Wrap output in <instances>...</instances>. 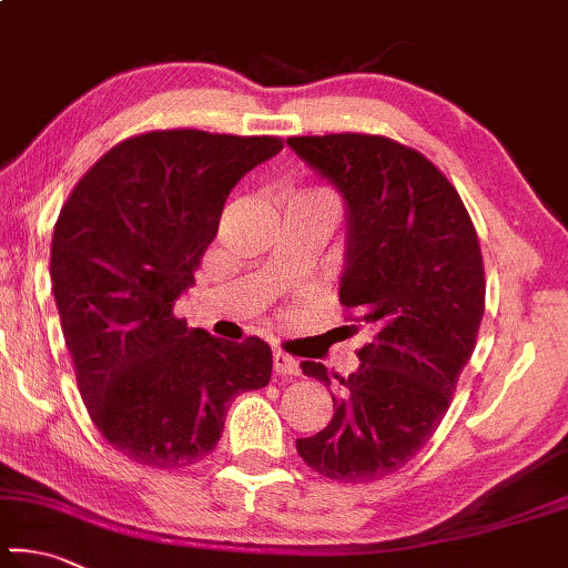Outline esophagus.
Wrapping results in <instances>:
<instances>
[{
    "mask_svg": "<svg viewBox=\"0 0 568 568\" xmlns=\"http://www.w3.org/2000/svg\"><path fill=\"white\" fill-rule=\"evenodd\" d=\"M273 369L277 375H297L301 373V363L293 355L283 353V349H275L273 353Z\"/></svg>",
    "mask_w": 568,
    "mask_h": 568,
    "instance_id": "1",
    "label": "esophagus"
}]
</instances>
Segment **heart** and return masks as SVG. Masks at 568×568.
<instances>
[{
  "label": "heart",
  "mask_w": 568,
  "mask_h": 568,
  "mask_svg": "<svg viewBox=\"0 0 568 568\" xmlns=\"http://www.w3.org/2000/svg\"><path fill=\"white\" fill-rule=\"evenodd\" d=\"M311 195H320V193H311Z\"/></svg>",
  "instance_id": "heart-1"
}]
</instances>
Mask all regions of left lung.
<instances>
[{
    "label": "left lung",
    "instance_id": "1",
    "mask_svg": "<svg viewBox=\"0 0 568 568\" xmlns=\"http://www.w3.org/2000/svg\"><path fill=\"white\" fill-rule=\"evenodd\" d=\"M287 146L343 193L339 303L369 333L357 373L333 375L343 395L329 425L295 447L327 479L375 481L435 435L474 353L487 291L479 239L455 185L405 143L327 133ZM301 367L333 385L325 365Z\"/></svg>",
    "mask_w": 568,
    "mask_h": 568
}]
</instances>
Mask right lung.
Returning a JSON list of instances; mask_svg holds the SVG:
<instances>
[{
  "instance_id": "1",
  "label": "right lung",
  "mask_w": 568,
  "mask_h": 568,
  "mask_svg": "<svg viewBox=\"0 0 568 568\" xmlns=\"http://www.w3.org/2000/svg\"><path fill=\"white\" fill-rule=\"evenodd\" d=\"M277 136L149 131L106 151L61 209L51 287L89 417L113 449L183 469L215 449L229 402L271 383L261 337L229 343L173 315L225 199Z\"/></svg>"
}]
</instances>
